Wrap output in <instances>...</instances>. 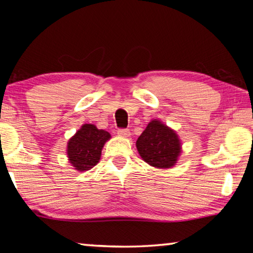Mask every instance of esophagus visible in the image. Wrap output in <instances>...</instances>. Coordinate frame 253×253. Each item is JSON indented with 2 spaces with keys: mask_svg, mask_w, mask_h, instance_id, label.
I'll list each match as a JSON object with an SVG mask.
<instances>
[{
  "mask_svg": "<svg viewBox=\"0 0 253 253\" xmlns=\"http://www.w3.org/2000/svg\"><path fill=\"white\" fill-rule=\"evenodd\" d=\"M117 134L122 137H128L129 136V129H124V128H122V129L117 130Z\"/></svg>",
  "mask_w": 253,
  "mask_h": 253,
  "instance_id": "esophagus-1",
  "label": "esophagus"
}]
</instances>
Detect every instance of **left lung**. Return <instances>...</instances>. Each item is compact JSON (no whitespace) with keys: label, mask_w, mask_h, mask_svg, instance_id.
Here are the masks:
<instances>
[{"label":"left lung","mask_w":253,"mask_h":253,"mask_svg":"<svg viewBox=\"0 0 253 253\" xmlns=\"http://www.w3.org/2000/svg\"><path fill=\"white\" fill-rule=\"evenodd\" d=\"M140 157L157 169H170L176 164L182 145L175 130L162 122H149L136 142Z\"/></svg>","instance_id":"obj_1"}]
</instances>
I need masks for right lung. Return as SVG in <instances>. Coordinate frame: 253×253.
Masks as SVG:
<instances>
[{"instance_id": "obj_1", "label": "right lung", "mask_w": 253, "mask_h": 253, "mask_svg": "<svg viewBox=\"0 0 253 253\" xmlns=\"http://www.w3.org/2000/svg\"><path fill=\"white\" fill-rule=\"evenodd\" d=\"M110 137L108 131L98 129L92 124H84L68 142L70 164L79 172L92 169L99 162L102 147Z\"/></svg>"}]
</instances>
